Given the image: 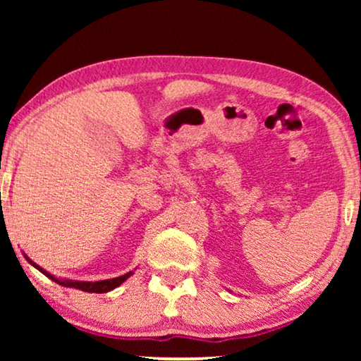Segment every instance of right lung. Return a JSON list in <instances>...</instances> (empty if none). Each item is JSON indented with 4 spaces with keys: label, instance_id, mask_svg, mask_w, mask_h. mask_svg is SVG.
I'll return each mask as SVG.
<instances>
[{
    "label": "right lung",
    "instance_id": "1",
    "mask_svg": "<svg viewBox=\"0 0 361 361\" xmlns=\"http://www.w3.org/2000/svg\"><path fill=\"white\" fill-rule=\"evenodd\" d=\"M27 259H29V258H27ZM29 263H31L32 266H36V268H37L39 271H41V273L49 276V278H51L52 281H56L57 284L66 286V288H75V289L85 290V293H98V294H100V293H108V290L118 288V286H120L121 283H125V281L133 274L131 271H130V273H126V274H123V276H118V278L105 279V281H97V283H88V281H87V283H82V281H62V279L54 278L52 274H49L47 271H44L42 268H39V266L34 264L31 259H29Z\"/></svg>",
    "mask_w": 361,
    "mask_h": 361
}]
</instances>
